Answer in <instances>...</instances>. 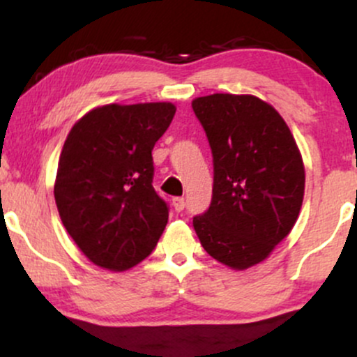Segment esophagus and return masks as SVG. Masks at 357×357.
Wrapping results in <instances>:
<instances>
[{
    "instance_id": "esophagus-1",
    "label": "esophagus",
    "mask_w": 357,
    "mask_h": 357,
    "mask_svg": "<svg viewBox=\"0 0 357 357\" xmlns=\"http://www.w3.org/2000/svg\"><path fill=\"white\" fill-rule=\"evenodd\" d=\"M173 206L176 211H183L184 206H186V203H184V198H179V196H176V198H173Z\"/></svg>"
}]
</instances>
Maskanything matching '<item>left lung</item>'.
<instances>
[{"mask_svg":"<svg viewBox=\"0 0 357 357\" xmlns=\"http://www.w3.org/2000/svg\"><path fill=\"white\" fill-rule=\"evenodd\" d=\"M213 153V198L192 218L208 255L233 270L267 258L294 228L305 169L296 139L255 96L213 93L191 102Z\"/></svg>","mask_w":357,"mask_h":357,"instance_id":"1","label":"left lung"}]
</instances>
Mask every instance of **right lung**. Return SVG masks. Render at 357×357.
Returning a JSON list of instances; mask_svg holds the SVG:
<instances>
[{"instance_id": "obj_1", "label": "right lung", "mask_w": 357, "mask_h": 357, "mask_svg": "<svg viewBox=\"0 0 357 357\" xmlns=\"http://www.w3.org/2000/svg\"><path fill=\"white\" fill-rule=\"evenodd\" d=\"M171 102L107 104L73 124L60 153L55 203L65 230L97 267L124 272L151 255L167 225L153 188V149Z\"/></svg>"}]
</instances>
